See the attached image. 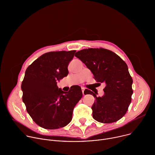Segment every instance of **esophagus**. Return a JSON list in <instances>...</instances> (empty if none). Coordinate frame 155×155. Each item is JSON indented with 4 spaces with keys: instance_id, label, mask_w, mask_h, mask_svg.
Listing matches in <instances>:
<instances>
[{
    "instance_id": "1",
    "label": "esophagus",
    "mask_w": 155,
    "mask_h": 155,
    "mask_svg": "<svg viewBox=\"0 0 155 155\" xmlns=\"http://www.w3.org/2000/svg\"><path fill=\"white\" fill-rule=\"evenodd\" d=\"M85 88H84V87H81V90H82V94H83V95H84L85 94H84V91H85Z\"/></svg>"
}]
</instances>
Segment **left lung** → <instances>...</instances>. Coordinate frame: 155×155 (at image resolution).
Returning <instances> with one entry per match:
<instances>
[{
    "label": "left lung",
    "mask_w": 155,
    "mask_h": 155,
    "mask_svg": "<svg viewBox=\"0 0 155 155\" xmlns=\"http://www.w3.org/2000/svg\"><path fill=\"white\" fill-rule=\"evenodd\" d=\"M75 56L91 70L98 84H106L102 97H97L88 89L84 91L95 98L91 107L93 118L103 123L121 119L128 109L133 94V79L127 64L115 53L103 48L81 50Z\"/></svg>",
    "instance_id": "left-lung-1"
}]
</instances>
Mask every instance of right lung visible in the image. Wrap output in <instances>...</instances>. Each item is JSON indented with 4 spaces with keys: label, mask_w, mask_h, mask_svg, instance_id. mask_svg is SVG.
<instances>
[{
    "label": "right lung",
    "mask_w": 155,
    "mask_h": 155,
    "mask_svg": "<svg viewBox=\"0 0 155 155\" xmlns=\"http://www.w3.org/2000/svg\"><path fill=\"white\" fill-rule=\"evenodd\" d=\"M76 50L50 51L29 65L22 82V100L35 123L45 129H58L72 119L76 104L82 97L81 88L73 86L65 92L57 81L68 74L67 67Z\"/></svg>",
    "instance_id": "obj_1"
}]
</instances>
